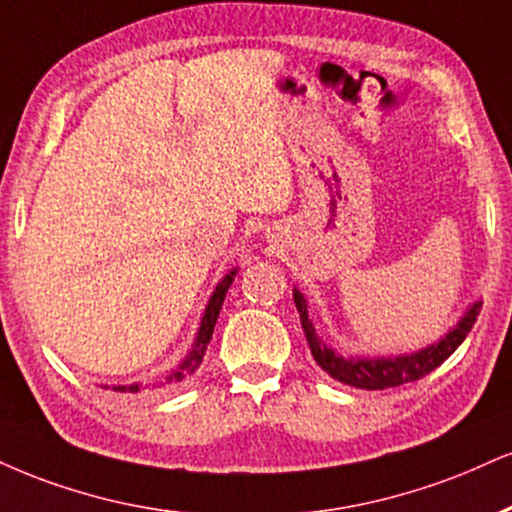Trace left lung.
Instances as JSON below:
<instances>
[{"label": "left lung", "instance_id": "obj_1", "mask_svg": "<svg viewBox=\"0 0 512 512\" xmlns=\"http://www.w3.org/2000/svg\"><path fill=\"white\" fill-rule=\"evenodd\" d=\"M293 300L300 312V324H303L307 346H310V353L315 357L317 365L322 367L329 377L341 381V384L367 391L393 389V386L410 384V381L427 377L429 372H434L436 367L443 365V362L458 350L460 343L465 341V336L470 334L474 322H477L479 310H482V300H474L472 305H467V310L463 312V317L458 319V324H453L439 341L432 343V346L415 350V353L374 357L338 353V350L334 346H329L324 338H319L315 322H312L310 312H307L305 293L293 288Z\"/></svg>", "mask_w": 512, "mask_h": 512}]
</instances>
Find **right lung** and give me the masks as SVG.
Here are the masks:
<instances>
[{
	"mask_svg": "<svg viewBox=\"0 0 512 512\" xmlns=\"http://www.w3.org/2000/svg\"><path fill=\"white\" fill-rule=\"evenodd\" d=\"M238 274V267H233L229 274L221 279L217 286H214L212 295H209L207 305H205V312H202V319H200V326H197V334H195V341H193V348L188 350V355L183 357L178 365L171 369L166 377L159 379V386L162 384H178V381H183L190 374L195 372L197 367L202 365V357H205V350L209 346V341H212V334H214V324H217V317H219V310L221 305H224V298L226 293H229L231 283H233V276ZM104 389H109V386H104ZM143 389V384H114L112 391H119V393H138Z\"/></svg>",
	"mask_w": 512,
	"mask_h": 512,
	"instance_id": "1",
	"label": "right lung"
}]
</instances>
